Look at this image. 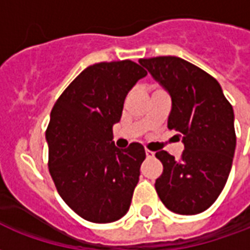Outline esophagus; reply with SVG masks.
Wrapping results in <instances>:
<instances>
[{
  "instance_id": "1",
  "label": "esophagus",
  "mask_w": 250,
  "mask_h": 250,
  "mask_svg": "<svg viewBox=\"0 0 250 250\" xmlns=\"http://www.w3.org/2000/svg\"><path fill=\"white\" fill-rule=\"evenodd\" d=\"M145 154H146V157L150 158V157H153V156H154V152H152V150H147V149H146V150H145Z\"/></svg>"
}]
</instances>
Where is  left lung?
<instances>
[{
    "mask_svg": "<svg viewBox=\"0 0 250 250\" xmlns=\"http://www.w3.org/2000/svg\"><path fill=\"white\" fill-rule=\"evenodd\" d=\"M138 62L172 97L167 127L183 137L180 160L156 153L163 174L154 188L165 207L178 214H197L212 205L227 184L236 149L234 113L220 83L180 57L141 58Z\"/></svg>",
    "mask_w": 250,
    "mask_h": 250,
    "instance_id": "obj_1",
    "label": "left lung"
}]
</instances>
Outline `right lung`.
<instances>
[{"instance_id":"right-lung-1","label":"right lung","mask_w":250,"mask_h":250,"mask_svg":"<svg viewBox=\"0 0 250 250\" xmlns=\"http://www.w3.org/2000/svg\"><path fill=\"white\" fill-rule=\"evenodd\" d=\"M146 70L130 60L94 63L58 97L46 129L49 172L67 207L90 222L106 224L126 214L146 157L141 144L121 150L113 125L125 97Z\"/></svg>"}]
</instances>
